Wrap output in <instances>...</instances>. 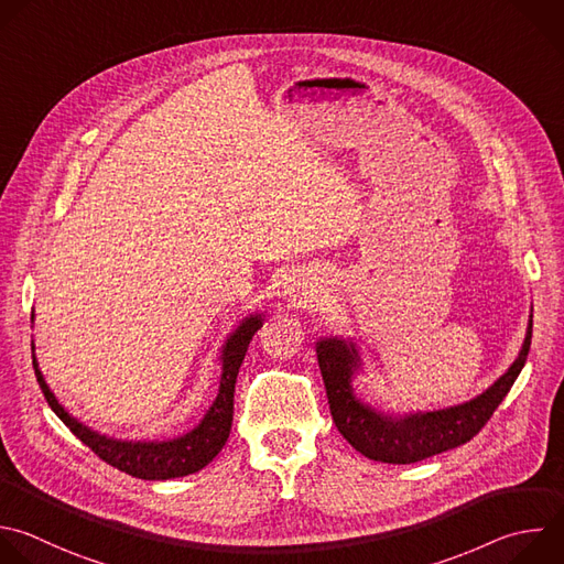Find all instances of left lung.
Listing matches in <instances>:
<instances>
[{
    "mask_svg": "<svg viewBox=\"0 0 564 564\" xmlns=\"http://www.w3.org/2000/svg\"><path fill=\"white\" fill-rule=\"evenodd\" d=\"M531 329L533 323L529 321L520 356L507 369L505 377H500L485 394L458 408L405 419L383 416L367 405H360L349 388L351 369L356 367V349L336 338L323 340L316 347V358L327 392L332 421L356 452L381 463L410 465L460 447L487 425L502 399L509 394L520 369L527 362Z\"/></svg>",
    "mask_w": 564,
    "mask_h": 564,
    "instance_id": "obj_1",
    "label": "left lung"
}]
</instances>
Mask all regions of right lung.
I'll return each mask as SVG.
<instances>
[{"mask_svg": "<svg viewBox=\"0 0 564 564\" xmlns=\"http://www.w3.org/2000/svg\"><path fill=\"white\" fill-rule=\"evenodd\" d=\"M259 327H261V318L252 316L243 321V325L228 338L224 347V373H221V388H219L217 401L213 403L210 412L206 414V419L197 430L170 443H119L90 432L57 403V399L44 383V377L37 369L35 358H33V367H35L37 383L51 410L104 463L141 480H167V478H178V476H187L204 469L224 449L232 430L237 373L248 351V345Z\"/></svg>", "mask_w": 564, "mask_h": 564, "instance_id": "1", "label": "right lung"}]
</instances>
